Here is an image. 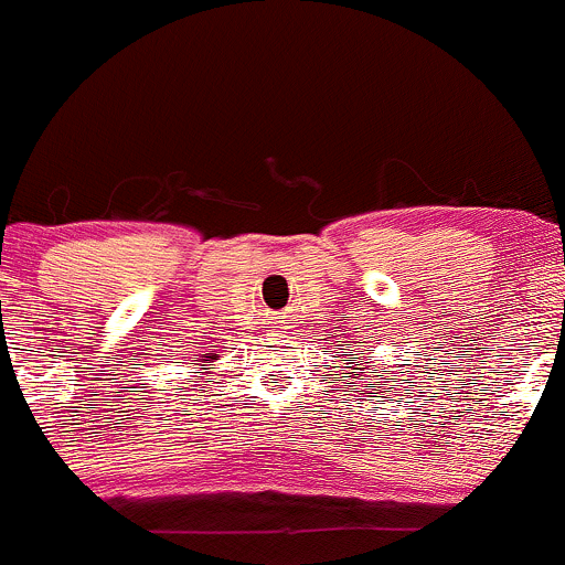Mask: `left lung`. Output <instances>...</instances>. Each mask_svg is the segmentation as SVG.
Instances as JSON below:
<instances>
[{
  "label": "left lung",
  "mask_w": 565,
  "mask_h": 565,
  "mask_svg": "<svg viewBox=\"0 0 565 565\" xmlns=\"http://www.w3.org/2000/svg\"><path fill=\"white\" fill-rule=\"evenodd\" d=\"M342 351H345V348H342ZM342 356H345V353H342ZM351 356H356V353H351ZM351 364H356V362H351ZM367 364H370V362H364V370H367ZM370 367H375V364H370ZM381 374L384 375L383 382L380 381V375L359 377V381H362V383H367V394H381V388L388 386V381H392V377H388V375H392V372L383 367ZM348 377H351V375H348Z\"/></svg>",
  "instance_id": "8db88e82"
}]
</instances>
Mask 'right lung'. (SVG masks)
<instances>
[{
  "mask_svg": "<svg viewBox=\"0 0 565 565\" xmlns=\"http://www.w3.org/2000/svg\"><path fill=\"white\" fill-rule=\"evenodd\" d=\"M209 362H212V356H203V367H201V370H206Z\"/></svg>",
  "mask_w": 565,
  "mask_h": 565,
  "instance_id": "add662e5",
  "label": "right lung"
}]
</instances>
